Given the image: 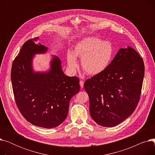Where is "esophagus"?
<instances>
[{"label": "esophagus", "instance_id": "esophagus-1", "mask_svg": "<svg viewBox=\"0 0 155 155\" xmlns=\"http://www.w3.org/2000/svg\"><path fill=\"white\" fill-rule=\"evenodd\" d=\"M84 81L80 80V87H81V88H83V87H84Z\"/></svg>", "mask_w": 155, "mask_h": 155}]
</instances>
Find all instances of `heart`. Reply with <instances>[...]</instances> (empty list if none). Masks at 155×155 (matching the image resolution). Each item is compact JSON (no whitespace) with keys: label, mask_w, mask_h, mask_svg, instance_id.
<instances>
[{"label":"heart","mask_w":155,"mask_h":155,"mask_svg":"<svg viewBox=\"0 0 155 155\" xmlns=\"http://www.w3.org/2000/svg\"><path fill=\"white\" fill-rule=\"evenodd\" d=\"M114 47L109 41H103L95 36L81 39L74 46L73 52L67 54L69 68L75 70L78 67L76 57L81 58L83 70L91 75L100 74L106 70L112 61Z\"/></svg>","instance_id":"1"}]
</instances>
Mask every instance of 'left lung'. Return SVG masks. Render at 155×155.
Instances as JSON below:
<instances>
[{
    "label": "left lung",
    "mask_w": 155,
    "mask_h": 155,
    "mask_svg": "<svg viewBox=\"0 0 155 155\" xmlns=\"http://www.w3.org/2000/svg\"><path fill=\"white\" fill-rule=\"evenodd\" d=\"M144 75L143 58L127 46L119 49L104 71L87 79L84 88L95 123L113 127L131 116L140 101Z\"/></svg>",
    "instance_id": "obj_1"
}]
</instances>
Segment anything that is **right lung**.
Masks as SVG:
<instances>
[{
	"instance_id": "add662e5",
	"label": "right lung",
	"mask_w": 155,
	"mask_h": 155,
	"mask_svg": "<svg viewBox=\"0 0 155 155\" xmlns=\"http://www.w3.org/2000/svg\"><path fill=\"white\" fill-rule=\"evenodd\" d=\"M38 37L24 43L11 69V81L15 101L23 117L32 124L53 128L67 118L71 97L80 91L77 77L64 75L61 61L53 56L47 71H35L32 60L36 54L48 51L36 44Z\"/></svg>"
}]
</instances>
